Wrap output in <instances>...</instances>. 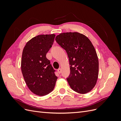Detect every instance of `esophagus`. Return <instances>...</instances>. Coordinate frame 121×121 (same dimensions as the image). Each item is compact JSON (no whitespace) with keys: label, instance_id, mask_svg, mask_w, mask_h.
<instances>
[{"label":"esophagus","instance_id":"1","mask_svg":"<svg viewBox=\"0 0 121 121\" xmlns=\"http://www.w3.org/2000/svg\"><path fill=\"white\" fill-rule=\"evenodd\" d=\"M61 69H57V72L59 73V74H60V73H61Z\"/></svg>","mask_w":121,"mask_h":121}]
</instances>
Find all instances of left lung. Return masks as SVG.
Instances as JSON below:
<instances>
[{"instance_id":"8db88e82","label":"left lung","mask_w":121,"mask_h":121,"mask_svg":"<svg viewBox=\"0 0 121 121\" xmlns=\"http://www.w3.org/2000/svg\"><path fill=\"white\" fill-rule=\"evenodd\" d=\"M56 42L68 54L70 74L67 81L76 92L85 94L95 86L99 62L94 47L86 36L78 32H67L56 36Z\"/></svg>"}]
</instances>
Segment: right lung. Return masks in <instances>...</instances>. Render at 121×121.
I'll use <instances>...</instances> for the list:
<instances>
[{
    "label": "right lung",
    "mask_w": 121,
    "mask_h": 121,
    "mask_svg": "<svg viewBox=\"0 0 121 121\" xmlns=\"http://www.w3.org/2000/svg\"><path fill=\"white\" fill-rule=\"evenodd\" d=\"M56 35H39L26 43L23 50L21 70L31 92L44 96L53 90L57 77L46 55L52 47Z\"/></svg>",
    "instance_id": "right-lung-1"
}]
</instances>
